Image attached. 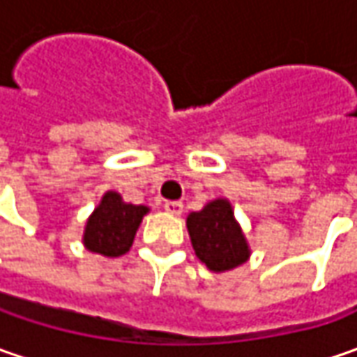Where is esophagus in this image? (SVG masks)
I'll return each instance as SVG.
<instances>
[{"instance_id":"obj_1","label":"esophagus","mask_w":357,"mask_h":357,"mask_svg":"<svg viewBox=\"0 0 357 357\" xmlns=\"http://www.w3.org/2000/svg\"><path fill=\"white\" fill-rule=\"evenodd\" d=\"M165 211L172 216H178V214H183V202H178V200H171V202H165Z\"/></svg>"}]
</instances>
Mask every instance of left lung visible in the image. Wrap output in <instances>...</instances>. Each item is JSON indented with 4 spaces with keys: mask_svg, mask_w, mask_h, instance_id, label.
I'll use <instances>...</instances> for the list:
<instances>
[{
    "mask_svg": "<svg viewBox=\"0 0 357 357\" xmlns=\"http://www.w3.org/2000/svg\"><path fill=\"white\" fill-rule=\"evenodd\" d=\"M186 228L197 258L216 274L242 266L250 258L248 240L228 199H214L199 213L188 214Z\"/></svg>",
    "mask_w": 357,
    "mask_h": 357,
    "instance_id": "obj_1",
    "label": "left lung"
}]
</instances>
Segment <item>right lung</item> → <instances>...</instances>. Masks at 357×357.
Wrapping results in <instances>:
<instances>
[{"instance_id":"obj_1","label":"right lung","mask_w":357,"mask_h":357,"mask_svg":"<svg viewBox=\"0 0 357 357\" xmlns=\"http://www.w3.org/2000/svg\"><path fill=\"white\" fill-rule=\"evenodd\" d=\"M149 211L144 204H130L115 190H107L85 222L83 246L105 258L127 254Z\"/></svg>"}]
</instances>
